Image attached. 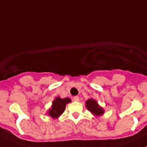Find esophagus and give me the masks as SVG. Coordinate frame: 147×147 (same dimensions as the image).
Listing matches in <instances>:
<instances>
[{"label":"esophagus","mask_w":147,"mask_h":147,"mask_svg":"<svg viewBox=\"0 0 147 147\" xmlns=\"http://www.w3.org/2000/svg\"><path fill=\"white\" fill-rule=\"evenodd\" d=\"M73 100L75 102H78L80 100V98L78 96H75V97H73Z\"/></svg>","instance_id":"34e87169"}]
</instances>
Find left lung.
<instances>
[{
  "mask_svg": "<svg viewBox=\"0 0 147 147\" xmlns=\"http://www.w3.org/2000/svg\"><path fill=\"white\" fill-rule=\"evenodd\" d=\"M86 107L92 113L97 115V116L101 115L104 113L103 109L102 107H100L98 105V104H97V102L94 100H92V99H89L86 102Z\"/></svg>",
  "mask_w": 147,
  "mask_h": 147,
  "instance_id": "8db88e82",
  "label": "left lung"
}]
</instances>
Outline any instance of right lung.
<instances>
[{"mask_svg": "<svg viewBox=\"0 0 147 147\" xmlns=\"http://www.w3.org/2000/svg\"><path fill=\"white\" fill-rule=\"evenodd\" d=\"M70 102L69 98L61 99L57 97L53 102L52 108L49 110V115L53 118H57L65 111L67 104Z\"/></svg>", "mask_w": 147, "mask_h": 147, "instance_id": "obj_1", "label": "right lung"}]
</instances>
